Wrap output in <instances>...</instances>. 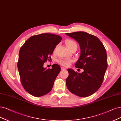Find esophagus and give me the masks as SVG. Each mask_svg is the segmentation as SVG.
I'll list each match as a JSON object with an SVG mask.
<instances>
[{
	"label": "esophagus",
	"instance_id": "obj_1",
	"mask_svg": "<svg viewBox=\"0 0 121 121\" xmlns=\"http://www.w3.org/2000/svg\"><path fill=\"white\" fill-rule=\"evenodd\" d=\"M61 70H66V69L65 68L63 67H61Z\"/></svg>",
	"mask_w": 121,
	"mask_h": 121
}]
</instances>
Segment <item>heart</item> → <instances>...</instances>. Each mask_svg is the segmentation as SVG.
<instances>
[{
  "instance_id": "1",
  "label": "heart",
  "mask_w": 121,
  "mask_h": 121,
  "mask_svg": "<svg viewBox=\"0 0 121 121\" xmlns=\"http://www.w3.org/2000/svg\"><path fill=\"white\" fill-rule=\"evenodd\" d=\"M65 43L66 46L68 47V48L70 50H71V49L73 48V47H77V43L72 39L66 40L65 41ZM74 60L72 59H67V58H60V59H58L57 61L58 63L59 64L65 67L69 66L71 64V63Z\"/></svg>"
}]
</instances>
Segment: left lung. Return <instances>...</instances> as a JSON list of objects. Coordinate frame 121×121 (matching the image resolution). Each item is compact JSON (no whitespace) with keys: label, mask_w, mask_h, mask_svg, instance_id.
Returning <instances> with one entry per match:
<instances>
[{"label":"left lung","mask_w":121,"mask_h":121,"mask_svg":"<svg viewBox=\"0 0 121 121\" xmlns=\"http://www.w3.org/2000/svg\"><path fill=\"white\" fill-rule=\"evenodd\" d=\"M66 34L79 43L81 54L75 66L84 70L82 73H78L68 69L67 87L75 95L89 96L100 88L103 81L108 67L106 49L99 38L87 32L79 31Z\"/></svg>","instance_id":"8db88e82"}]
</instances>
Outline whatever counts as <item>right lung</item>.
Segmentation results:
<instances>
[{"label": "right lung", "mask_w": 121, "mask_h": 121, "mask_svg": "<svg viewBox=\"0 0 121 121\" xmlns=\"http://www.w3.org/2000/svg\"><path fill=\"white\" fill-rule=\"evenodd\" d=\"M62 37L51 33L30 37L21 47L17 62L20 81L24 89L35 97L47 94L52 90L54 82L61 71L54 64L51 69L43 67Z\"/></svg>", "instance_id": "add662e5"}]
</instances>
